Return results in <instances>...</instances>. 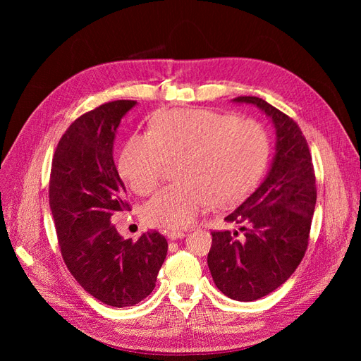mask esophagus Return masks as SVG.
Listing matches in <instances>:
<instances>
[{"instance_id":"esophagus-1","label":"esophagus","mask_w":361,"mask_h":361,"mask_svg":"<svg viewBox=\"0 0 361 361\" xmlns=\"http://www.w3.org/2000/svg\"><path fill=\"white\" fill-rule=\"evenodd\" d=\"M167 238L171 239V241H176V239L185 238V233L180 231H171V232H167Z\"/></svg>"}]
</instances>
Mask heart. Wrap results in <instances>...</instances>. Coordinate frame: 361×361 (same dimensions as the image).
Wrapping results in <instances>:
<instances>
[{
  "label": "heart",
  "mask_w": 361,
  "mask_h": 361,
  "mask_svg": "<svg viewBox=\"0 0 361 361\" xmlns=\"http://www.w3.org/2000/svg\"><path fill=\"white\" fill-rule=\"evenodd\" d=\"M268 157L264 128L251 118H232L209 110H171L159 114L150 134H135L120 152L118 173L138 195L154 192L166 162L178 185L150 199L143 215L149 226L178 231L191 226L212 203L231 206L255 187Z\"/></svg>",
  "instance_id": "1"
}]
</instances>
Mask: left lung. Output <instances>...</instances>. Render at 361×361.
<instances>
[{"label": "left lung", "mask_w": 361, "mask_h": 361, "mask_svg": "<svg viewBox=\"0 0 361 361\" xmlns=\"http://www.w3.org/2000/svg\"><path fill=\"white\" fill-rule=\"evenodd\" d=\"M233 104L255 105L276 133V154L265 179L224 221L238 231L212 232L207 267L216 288L236 301H256L280 288L297 269L309 244L316 204L312 157L301 129L256 96Z\"/></svg>", "instance_id": "8db88e82"}]
</instances>
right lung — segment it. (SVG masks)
Here are the masks:
<instances>
[{
  "mask_svg": "<svg viewBox=\"0 0 361 361\" xmlns=\"http://www.w3.org/2000/svg\"><path fill=\"white\" fill-rule=\"evenodd\" d=\"M135 105L108 102L76 118L59 141L51 169L49 206L64 264L84 290L113 307L152 293L169 248L155 231L133 243L111 223L129 207L113 152L118 125Z\"/></svg>",
  "mask_w": 361,
  "mask_h": 361,
  "instance_id": "1",
  "label": "right lung"
}]
</instances>
